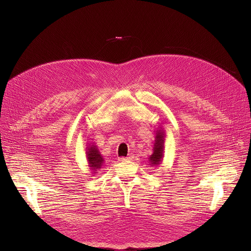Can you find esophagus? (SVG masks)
Segmentation results:
<instances>
[{
	"instance_id": "1",
	"label": "esophagus",
	"mask_w": 251,
	"mask_h": 251,
	"mask_svg": "<svg viewBox=\"0 0 251 251\" xmlns=\"http://www.w3.org/2000/svg\"><path fill=\"white\" fill-rule=\"evenodd\" d=\"M132 157H133V156L129 155V156H127V157H121V158H120V160H121V161H127V160H132Z\"/></svg>"
}]
</instances>
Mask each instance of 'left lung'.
<instances>
[{"label": "left lung", "instance_id": "left-lung-1", "mask_svg": "<svg viewBox=\"0 0 251 251\" xmlns=\"http://www.w3.org/2000/svg\"><path fill=\"white\" fill-rule=\"evenodd\" d=\"M163 133L160 131H157L156 137H155V143L153 147V153L149 157L150 161H151L152 165H157L160 163L162 157H163Z\"/></svg>", "mask_w": 251, "mask_h": 251}]
</instances>
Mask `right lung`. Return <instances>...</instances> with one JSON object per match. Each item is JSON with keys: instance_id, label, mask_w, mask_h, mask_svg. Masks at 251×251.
Returning a JSON list of instances; mask_svg holds the SVG:
<instances>
[{"instance_id": "right-lung-1", "label": "right lung", "mask_w": 251, "mask_h": 251, "mask_svg": "<svg viewBox=\"0 0 251 251\" xmlns=\"http://www.w3.org/2000/svg\"><path fill=\"white\" fill-rule=\"evenodd\" d=\"M89 150L87 151V157L91 166V170L97 172L98 169L101 168V165L104 161L102 155L100 154L99 150L97 149V146H91V148H88Z\"/></svg>"}]
</instances>
